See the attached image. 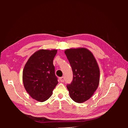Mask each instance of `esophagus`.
Wrapping results in <instances>:
<instances>
[{
    "label": "esophagus",
    "mask_w": 128,
    "mask_h": 128,
    "mask_svg": "<svg viewBox=\"0 0 128 128\" xmlns=\"http://www.w3.org/2000/svg\"><path fill=\"white\" fill-rule=\"evenodd\" d=\"M64 79H65V78H64V76H62V77L59 78V80H60V82H64Z\"/></svg>",
    "instance_id": "obj_1"
}]
</instances>
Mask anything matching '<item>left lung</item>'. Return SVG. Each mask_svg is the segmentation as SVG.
<instances>
[{"instance_id":"left-lung-1","label":"left lung","mask_w":128,"mask_h":128,"mask_svg":"<svg viewBox=\"0 0 128 128\" xmlns=\"http://www.w3.org/2000/svg\"><path fill=\"white\" fill-rule=\"evenodd\" d=\"M65 54L71 66L73 79L68 84L71 98L82 103L91 98L100 82V69L96 59L90 51L85 48L68 49Z\"/></svg>"}]
</instances>
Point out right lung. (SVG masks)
Returning <instances> with one entry per match:
<instances>
[{"label": "right lung", "instance_id": "1", "mask_svg": "<svg viewBox=\"0 0 128 128\" xmlns=\"http://www.w3.org/2000/svg\"><path fill=\"white\" fill-rule=\"evenodd\" d=\"M56 50H40L30 57L22 72L25 88L30 96L40 102L47 100L58 84L53 59Z\"/></svg>", "mask_w": 128, "mask_h": 128}]
</instances>
